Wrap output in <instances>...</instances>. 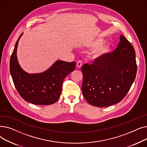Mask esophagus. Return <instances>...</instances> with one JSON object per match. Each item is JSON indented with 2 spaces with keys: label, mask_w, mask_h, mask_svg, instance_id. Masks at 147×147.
<instances>
[{
  "label": "esophagus",
  "mask_w": 147,
  "mask_h": 147,
  "mask_svg": "<svg viewBox=\"0 0 147 147\" xmlns=\"http://www.w3.org/2000/svg\"><path fill=\"white\" fill-rule=\"evenodd\" d=\"M82 61L79 60V61H78V62H77V67H78V68H80L82 67Z\"/></svg>",
  "instance_id": "obj_1"
}]
</instances>
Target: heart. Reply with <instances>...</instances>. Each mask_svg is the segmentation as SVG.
<instances>
[{
  "label": "heart",
  "instance_id": "heart-1",
  "mask_svg": "<svg viewBox=\"0 0 147 147\" xmlns=\"http://www.w3.org/2000/svg\"><path fill=\"white\" fill-rule=\"evenodd\" d=\"M103 42L104 40L102 38H98L88 45L89 47L92 48H96L94 50H92L89 54V58L92 60L101 59L110 52L111 46L110 44L102 45Z\"/></svg>",
  "mask_w": 147,
  "mask_h": 147
}]
</instances>
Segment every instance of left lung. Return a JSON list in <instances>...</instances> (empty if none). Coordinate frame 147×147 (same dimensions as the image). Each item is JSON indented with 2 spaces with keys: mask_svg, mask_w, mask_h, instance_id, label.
Returning a JSON list of instances; mask_svg holds the SVG:
<instances>
[{
  "mask_svg": "<svg viewBox=\"0 0 147 147\" xmlns=\"http://www.w3.org/2000/svg\"><path fill=\"white\" fill-rule=\"evenodd\" d=\"M84 98L92 105L109 107L120 102L134 83L137 71L135 51L122 35L117 47L92 64L82 67Z\"/></svg>",
  "mask_w": 147,
  "mask_h": 147,
  "instance_id": "8db88e82",
  "label": "left lung"
}]
</instances>
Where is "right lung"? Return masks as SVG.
<instances>
[{"instance_id":"obj_1","label":"right lung","mask_w":147,"mask_h":147,"mask_svg":"<svg viewBox=\"0 0 147 147\" xmlns=\"http://www.w3.org/2000/svg\"><path fill=\"white\" fill-rule=\"evenodd\" d=\"M19 37L10 58V73L18 92L25 101L35 105H51L60 97L65 77L74 70L75 62L57 61L40 73L29 74L20 67L17 56Z\"/></svg>"}]
</instances>
